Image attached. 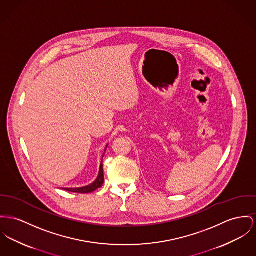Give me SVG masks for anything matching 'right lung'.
<instances>
[{
	"label": "right lung",
	"instance_id": "obj_1",
	"mask_svg": "<svg viewBox=\"0 0 256 256\" xmlns=\"http://www.w3.org/2000/svg\"><path fill=\"white\" fill-rule=\"evenodd\" d=\"M104 184V170H102V162L101 163V166H100V172H99V176L97 178V180L91 184L90 186H84V188H64V190H67L70 192H76V193H90V192H93L95 191L96 189H98L99 188H101Z\"/></svg>",
	"mask_w": 256,
	"mask_h": 256
}]
</instances>
